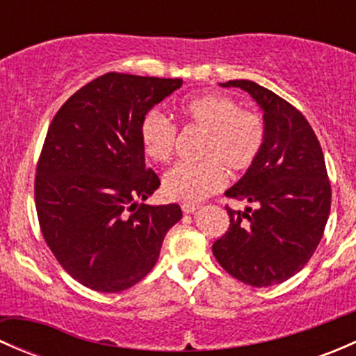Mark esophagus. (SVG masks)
Listing matches in <instances>:
<instances>
[{"instance_id":"1","label":"esophagus","mask_w":356,"mask_h":356,"mask_svg":"<svg viewBox=\"0 0 356 356\" xmlns=\"http://www.w3.org/2000/svg\"><path fill=\"white\" fill-rule=\"evenodd\" d=\"M181 208H182V211H184V213H193V211L198 210L200 204H196V203H182Z\"/></svg>"}]
</instances>
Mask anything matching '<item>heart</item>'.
Here are the masks:
<instances>
[{
	"label": "heart",
	"instance_id": "heart-1",
	"mask_svg": "<svg viewBox=\"0 0 356 356\" xmlns=\"http://www.w3.org/2000/svg\"><path fill=\"white\" fill-rule=\"evenodd\" d=\"M186 125L203 132L196 163H177L163 175V193L170 200L196 203L220 191L231 174L246 172L260 156L265 145V124L257 113L239 108L220 92L195 96L179 106ZM174 124L156 110L145 113L139 139L146 156L167 163L175 146Z\"/></svg>",
	"mask_w": 356,
	"mask_h": 356
}]
</instances>
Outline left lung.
<instances>
[{
  "instance_id": "1",
  "label": "left lung",
  "mask_w": 356,
  "mask_h": 356,
  "mask_svg": "<svg viewBox=\"0 0 356 356\" xmlns=\"http://www.w3.org/2000/svg\"><path fill=\"white\" fill-rule=\"evenodd\" d=\"M222 88L246 91L264 111L265 145L225 196L253 204L227 207V232L211 251L224 270L254 288L281 284L317 250L331 211V184L321 143L291 103L253 81Z\"/></svg>"
}]
</instances>
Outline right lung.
Masks as SVG:
<instances>
[{
  "label": "right lung",
  "mask_w": 356,
  "mask_h": 356,
  "mask_svg": "<svg viewBox=\"0 0 356 356\" xmlns=\"http://www.w3.org/2000/svg\"><path fill=\"white\" fill-rule=\"evenodd\" d=\"M182 79L108 72L63 103L35 168V210L46 245L82 286L118 293L160 257L181 207L146 204L160 179L146 168L139 124Z\"/></svg>",
  "instance_id": "1"
}]
</instances>
